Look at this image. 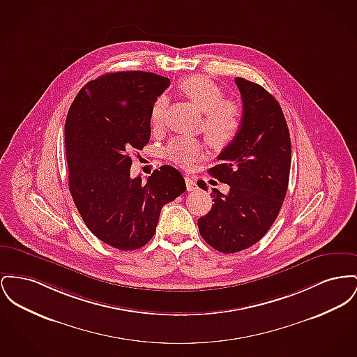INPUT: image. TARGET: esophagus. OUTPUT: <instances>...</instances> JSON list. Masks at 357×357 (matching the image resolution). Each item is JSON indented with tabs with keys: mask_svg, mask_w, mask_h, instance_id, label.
I'll return each mask as SVG.
<instances>
[{
	"mask_svg": "<svg viewBox=\"0 0 357 357\" xmlns=\"http://www.w3.org/2000/svg\"><path fill=\"white\" fill-rule=\"evenodd\" d=\"M185 182H186L188 191H195V190L198 189V186H197V181H195L192 176L186 175V176H185Z\"/></svg>",
	"mask_w": 357,
	"mask_h": 357,
	"instance_id": "1",
	"label": "esophagus"
}]
</instances>
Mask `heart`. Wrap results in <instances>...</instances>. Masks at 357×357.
<instances>
[{
	"mask_svg": "<svg viewBox=\"0 0 357 357\" xmlns=\"http://www.w3.org/2000/svg\"><path fill=\"white\" fill-rule=\"evenodd\" d=\"M181 93L204 112V130L210 144L215 149H225L238 136L243 126L241 107L224 100V93L220 86L202 75L188 77L179 82ZM167 110V100L165 96L156 98L151 107V124L155 128L163 124ZM205 144L189 136L174 137L167 147L166 156L181 167H189L202 159Z\"/></svg>",
	"mask_w": 357,
	"mask_h": 357,
	"instance_id": "obj_1",
	"label": "heart"
}]
</instances>
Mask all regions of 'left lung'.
Segmentation results:
<instances>
[{
	"label": "left lung",
	"instance_id": "left-lung-1",
	"mask_svg": "<svg viewBox=\"0 0 357 357\" xmlns=\"http://www.w3.org/2000/svg\"><path fill=\"white\" fill-rule=\"evenodd\" d=\"M243 101V126L209 169L229 185L225 195L213 189L214 205L198 220L202 238L222 253L243 251L271 228L283 205L291 166L290 132L282 107L260 84L236 78ZM201 189L208 190L204 181Z\"/></svg>",
	"mask_w": 357,
	"mask_h": 357
}]
</instances>
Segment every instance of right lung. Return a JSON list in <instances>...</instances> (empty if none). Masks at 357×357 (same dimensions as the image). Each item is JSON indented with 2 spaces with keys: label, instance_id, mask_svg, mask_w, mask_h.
Wrapping results in <instances>:
<instances>
[{
  "label": "right lung",
  "instance_id": "add662e5",
  "mask_svg": "<svg viewBox=\"0 0 357 357\" xmlns=\"http://www.w3.org/2000/svg\"><path fill=\"white\" fill-rule=\"evenodd\" d=\"M168 86V78L153 73H109L84 84L66 119L74 204L90 231L121 251L144 247L162 208L186 190L171 166L155 169L147 182L130 176V152L147 146L151 107Z\"/></svg>",
  "mask_w": 357,
  "mask_h": 357
}]
</instances>
